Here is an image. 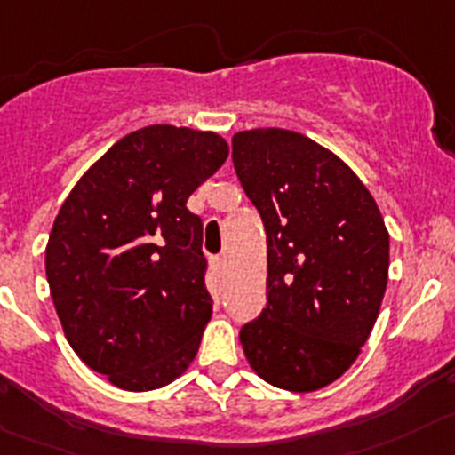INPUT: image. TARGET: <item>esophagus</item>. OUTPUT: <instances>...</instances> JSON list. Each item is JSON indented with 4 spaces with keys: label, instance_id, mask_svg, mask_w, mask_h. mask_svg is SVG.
<instances>
[{
    "label": "esophagus",
    "instance_id": "1",
    "mask_svg": "<svg viewBox=\"0 0 455 455\" xmlns=\"http://www.w3.org/2000/svg\"><path fill=\"white\" fill-rule=\"evenodd\" d=\"M212 268H214L216 273H223V270H225V259H223V257H214V259H212Z\"/></svg>",
    "mask_w": 455,
    "mask_h": 455
}]
</instances>
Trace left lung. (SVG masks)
Wrapping results in <instances>:
<instances>
[{"label":"left lung","mask_w":455,"mask_h":455,"mask_svg":"<svg viewBox=\"0 0 455 455\" xmlns=\"http://www.w3.org/2000/svg\"><path fill=\"white\" fill-rule=\"evenodd\" d=\"M232 160L268 250V304L241 329L243 354L275 388L314 393L347 372L377 323L390 235L368 187L302 132L241 131Z\"/></svg>","instance_id":"1"}]
</instances>
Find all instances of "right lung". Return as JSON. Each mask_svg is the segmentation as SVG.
<instances>
[{"label": "right lung", "instance_id": "1", "mask_svg": "<svg viewBox=\"0 0 455 455\" xmlns=\"http://www.w3.org/2000/svg\"><path fill=\"white\" fill-rule=\"evenodd\" d=\"M228 153L212 131L140 128L83 173L53 220L44 268L65 339L116 388L169 386L196 358L212 298L187 200Z\"/></svg>", "mask_w": 455, "mask_h": 455}]
</instances>
